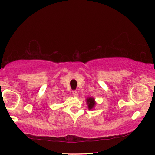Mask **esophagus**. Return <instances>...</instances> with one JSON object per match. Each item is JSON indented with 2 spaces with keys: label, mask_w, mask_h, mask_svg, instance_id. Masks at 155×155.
Returning <instances> with one entry per match:
<instances>
[{
  "label": "esophagus",
  "mask_w": 155,
  "mask_h": 155,
  "mask_svg": "<svg viewBox=\"0 0 155 155\" xmlns=\"http://www.w3.org/2000/svg\"><path fill=\"white\" fill-rule=\"evenodd\" d=\"M72 94H73V95H74V96H76V97L78 96V91L77 90H73L72 91Z\"/></svg>",
  "instance_id": "34e87169"
}]
</instances>
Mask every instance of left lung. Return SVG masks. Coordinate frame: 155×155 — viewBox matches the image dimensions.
Segmentation results:
<instances>
[{"label": "left lung", "instance_id": "1", "mask_svg": "<svg viewBox=\"0 0 155 155\" xmlns=\"http://www.w3.org/2000/svg\"><path fill=\"white\" fill-rule=\"evenodd\" d=\"M87 104H88V108L90 109H93V107L95 105V102H94V99L92 98H89L87 99Z\"/></svg>", "mask_w": 155, "mask_h": 155}]
</instances>
